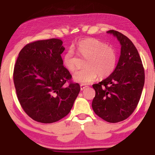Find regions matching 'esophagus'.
<instances>
[{"mask_svg":"<svg viewBox=\"0 0 155 155\" xmlns=\"http://www.w3.org/2000/svg\"><path fill=\"white\" fill-rule=\"evenodd\" d=\"M80 87H81V90L83 91L85 87H87V86H86L85 85H84V84H81V85H80Z\"/></svg>","mask_w":155,"mask_h":155,"instance_id":"1","label":"esophagus"}]
</instances>
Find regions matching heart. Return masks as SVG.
Wrapping results in <instances>:
<instances>
[{"mask_svg":"<svg viewBox=\"0 0 155 155\" xmlns=\"http://www.w3.org/2000/svg\"><path fill=\"white\" fill-rule=\"evenodd\" d=\"M74 48L81 57L87 59L85 69L73 75L76 82L89 84L96 80L98 75L102 78L109 77L114 71L117 63V54L114 47L107 45L98 39L88 38L75 44ZM64 66L69 71L77 70V59L72 48H69L63 59Z\"/></svg>","mask_w":155,"mask_h":155,"instance_id":"b5f03b06","label":"heart"}]
</instances>
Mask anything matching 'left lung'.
<instances>
[{"mask_svg": "<svg viewBox=\"0 0 155 155\" xmlns=\"http://www.w3.org/2000/svg\"><path fill=\"white\" fill-rule=\"evenodd\" d=\"M107 33L120 41V56L112 74L92 85L96 95L91 106L102 119L116 123L128 118L135 111L142 92L145 74L141 57L132 41L117 31Z\"/></svg>", "mask_w": 155, "mask_h": 155, "instance_id": "left-lung-1", "label": "left lung"}]
</instances>
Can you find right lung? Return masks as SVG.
Segmentation results:
<instances>
[{"instance_id": "1", "label": "right lung", "mask_w": 155, "mask_h": 155, "mask_svg": "<svg viewBox=\"0 0 155 155\" xmlns=\"http://www.w3.org/2000/svg\"><path fill=\"white\" fill-rule=\"evenodd\" d=\"M60 39L38 40L24 46L14 65V83L22 108L38 122L49 124L69 114L81 87L63 64ZM68 81V86L64 84Z\"/></svg>"}]
</instances>
